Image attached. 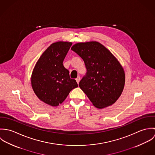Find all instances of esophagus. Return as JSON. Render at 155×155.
<instances>
[{
    "label": "esophagus",
    "mask_w": 155,
    "mask_h": 155,
    "mask_svg": "<svg viewBox=\"0 0 155 155\" xmlns=\"http://www.w3.org/2000/svg\"><path fill=\"white\" fill-rule=\"evenodd\" d=\"M76 80L77 83H78V84H79V82H80V80H81V78L79 76V77H78V78L76 79Z\"/></svg>",
    "instance_id": "esophagus-1"
}]
</instances>
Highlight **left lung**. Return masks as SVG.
I'll return each instance as SVG.
<instances>
[{
    "label": "left lung",
    "instance_id": "1",
    "mask_svg": "<svg viewBox=\"0 0 155 155\" xmlns=\"http://www.w3.org/2000/svg\"><path fill=\"white\" fill-rule=\"evenodd\" d=\"M71 49L84 61L87 73L79 86L92 104L103 109L114 104L124 88L123 67L110 51L96 41L73 45Z\"/></svg>",
    "mask_w": 155,
    "mask_h": 155
}]
</instances>
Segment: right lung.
<instances>
[{"label":"right lung","instance_id":"obj_1","mask_svg":"<svg viewBox=\"0 0 155 155\" xmlns=\"http://www.w3.org/2000/svg\"><path fill=\"white\" fill-rule=\"evenodd\" d=\"M69 42L59 41L51 45L41 55L33 70L31 84L38 98L55 107L61 104L73 89L78 87L70 79L69 71L63 64L71 46Z\"/></svg>","mask_w":155,"mask_h":155}]
</instances>
